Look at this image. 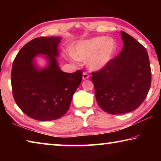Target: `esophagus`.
<instances>
[{
    "mask_svg": "<svg viewBox=\"0 0 161 161\" xmlns=\"http://www.w3.org/2000/svg\"><path fill=\"white\" fill-rule=\"evenodd\" d=\"M89 75L87 74V73L84 72L82 74V79H83V80H87V79H89Z\"/></svg>",
    "mask_w": 161,
    "mask_h": 161,
    "instance_id": "esophagus-1",
    "label": "esophagus"
}]
</instances>
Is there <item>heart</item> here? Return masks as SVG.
Masks as SVG:
<instances>
[{"label":"heart","instance_id":"1","mask_svg":"<svg viewBox=\"0 0 161 161\" xmlns=\"http://www.w3.org/2000/svg\"><path fill=\"white\" fill-rule=\"evenodd\" d=\"M117 50V44L113 38L105 36L80 40L72 46V56L77 60L87 61L90 69L99 71L112 60Z\"/></svg>","mask_w":161,"mask_h":161}]
</instances>
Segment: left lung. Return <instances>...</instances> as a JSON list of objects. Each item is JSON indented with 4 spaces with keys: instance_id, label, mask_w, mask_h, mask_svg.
I'll return each mask as SVG.
<instances>
[{
    "instance_id": "obj_1",
    "label": "left lung",
    "mask_w": 161,
    "mask_h": 161,
    "mask_svg": "<svg viewBox=\"0 0 161 161\" xmlns=\"http://www.w3.org/2000/svg\"><path fill=\"white\" fill-rule=\"evenodd\" d=\"M124 47L107 67L92 73L97 102L110 114L134 111L145 100L151 87V70L145 47L121 31Z\"/></svg>"
}]
</instances>
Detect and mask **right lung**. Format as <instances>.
Masks as SVG:
<instances>
[{"mask_svg": "<svg viewBox=\"0 0 161 161\" xmlns=\"http://www.w3.org/2000/svg\"><path fill=\"white\" fill-rule=\"evenodd\" d=\"M61 37H41L21 48L13 63L11 85L18 107L31 118L52 121L61 118L69 108L82 80V72H64L59 67L58 45ZM40 54L48 62L40 69L34 59Z\"/></svg>", "mask_w": 161, "mask_h": 161, "instance_id": "1", "label": "right lung"}]
</instances>
